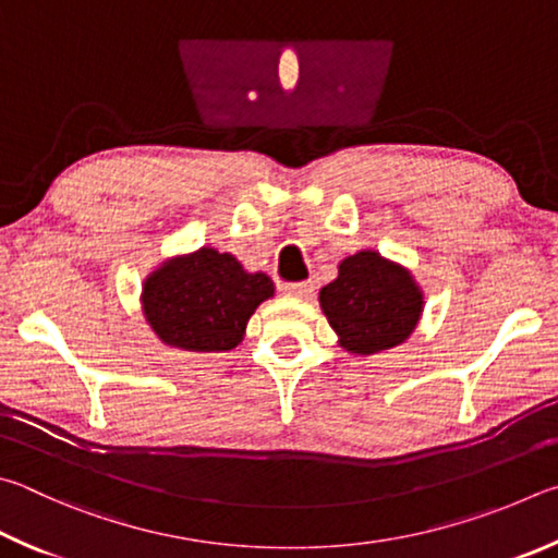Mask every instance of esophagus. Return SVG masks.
<instances>
[{
    "mask_svg": "<svg viewBox=\"0 0 558 558\" xmlns=\"http://www.w3.org/2000/svg\"><path fill=\"white\" fill-rule=\"evenodd\" d=\"M281 289H284L287 294H291V296L308 299V296H314L316 284H314V281H291V284H284Z\"/></svg>",
    "mask_w": 558,
    "mask_h": 558,
    "instance_id": "1",
    "label": "esophagus"
}]
</instances>
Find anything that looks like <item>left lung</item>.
Returning a JSON list of instances; mask_svg holds the SVG:
<instances>
[{
    "label": "left lung",
    "instance_id": "8db88e82",
    "mask_svg": "<svg viewBox=\"0 0 558 558\" xmlns=\"http://www.w3.org/2000/svg\"><path fill=\"white\" fill-rule=\"evenodd\" d=\"M318 299L340 345L357 355L404 343L424 308L412 274L373 250L340 262L338 279L320 289Z\"/></svg>",
    "mask_w": 558,
    "mask_h": 558
}]
</instances>
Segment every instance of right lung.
<instances>
[{"instance_id":"1","label":"right lung","mask_w":558,"mask_h":558,"mask_svg":"<svg viewBox=\"0 0 558 558\" xmlns=\"http://www.w3.org/2000/svg\"><path fill=\"white\" fill-rule=\"evenodd\" d=\"M274 296L267 274H250L232 254L203 247L163 262L144 281V316L161 343L222 353L240 343L247 320Z\"/></svg>"}]
</instances>
